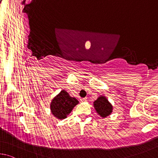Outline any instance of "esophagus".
<instances>
[{"instance_id":"esophagus-1","label":"esophagus","mask_w":158,"mask_h":158,"mask_svg":"<svg viewBox=\"0 0 158 158\" xmlns=\"http://www.w3.org/2000/svg\"><path fill=\"white\" fill-rule=\"evenodd\" d=\"M81 101L82 102H85V101H87V98H81Z\"/></svg>"}]
</instances>
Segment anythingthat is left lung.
Instances as JSON below:
<instances>
[{"label":"left lung","mask_w":158,"mask_h":158,"mask_svg":"<svg viewBox=\"0 0 158 158\" xmlns=\"http://www.w3.org/2000/svg\"><path fill=\"white\" fill-rule=\"evenodd\" d=\"M94 107L98 114L101 117H107V116L111 114L113 107L112 104L110 103L107 98L104 96H101L94 102Z\"/></svg>","instance_id":"left-lung-1"}]
</instances>
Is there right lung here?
<instances>
[{
	"mask_svg": "<svg viewBox=\"0 0 158 158\" xmlns=\"http://www.w3.org/2000/svg\"><path fill=\"white\" fill-rule=\"evenodd\" d=\"M78 103L76 98L71 97L68 92L62 90L52 100L51 103V112L58 119H64Z\"/></svg>",
	"mask_w": 158,
	"mask_h": 158,
	"instance_id": "add662e5",
	"label": "right lung"
}]
</instances>
